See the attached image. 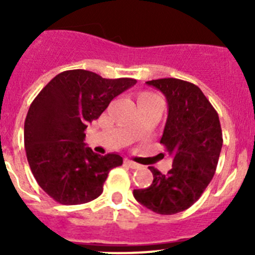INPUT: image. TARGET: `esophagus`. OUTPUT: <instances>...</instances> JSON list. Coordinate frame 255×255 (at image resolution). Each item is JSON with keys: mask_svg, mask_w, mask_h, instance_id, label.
Listing matches in <instances>:
<instances>
[{"mask_svg": "<svg viewBox=\"0 0 255 255\" xmlns=\"http://www.w3.org/2000/svg\"><path fill=\"white\" fill-rule=\"evenodd\" d=\"M125 164H126V165H127V166H129L130 169H139V168H140L139 164L134 163V161L129 160V159H126V160H125Z\"/></svg>", "mask_w": 255, "mask_h": 255, "instance_id": "1", "label": "esophagus"}]
</instances>
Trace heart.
Masks as SVG:
<instances>
[{
  "mask_svg": "<svg viewBox=\"0 0 255 255\" xmlns=\"http://www.w3.org/2000/svg\"><path fill=\"white\" fill-rule=\"evenodd\" d=\"M145 95H149V94H145Z\"/></svg>",
  "mask_w": 255,
  "mask_h": 255,
  "instance_id": "b5f03b06",
  "label": "heart"
}]
</instances>
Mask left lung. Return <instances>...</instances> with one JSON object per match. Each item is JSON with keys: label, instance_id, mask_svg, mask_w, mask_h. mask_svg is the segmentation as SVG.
Instances as JSON below:
<instances>
[{"label": "left lung", "instance_id": "obj_1", "mask_svg": "<svg viewBox=\"0 0 255 255\" xmlns=\"http://www.w3.org/2000/svg\"><path fill=\"white\" fill-rule=\"evenodd\" d=\"M168 101V120L160 143L173 156V168L161 174L154 166L153 182L133 191L139 204L159 215H174L191 207L206 190L222 149L220 118L196 85L168 78L146 81Z\"/></svg>", "mask_w": 255, "mask_h": 255}]
</instances>
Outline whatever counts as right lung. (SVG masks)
Returning a JSON list of instances; mask_svg holds the SVG:
<instances>
[{
	"label": "right lung",
	"instance_id": "1",
	"mask_svg": "<svg viewBox=\"0 0 255 255\" xmlns=\"http://www.w3.org/2000/svg\"><path fill=\"white\" fill-rule=\"evenodd\" d=\"M135 82L68 70L51 79L32 102L24 122L25 154L38 185L56 202L80 205L97 199L110 170L122 165L118 154L100 155L86 146L85 129Z\"/></svg>",
	"mask_w": 255,
	"mask_h": 255
}]
</instances>
